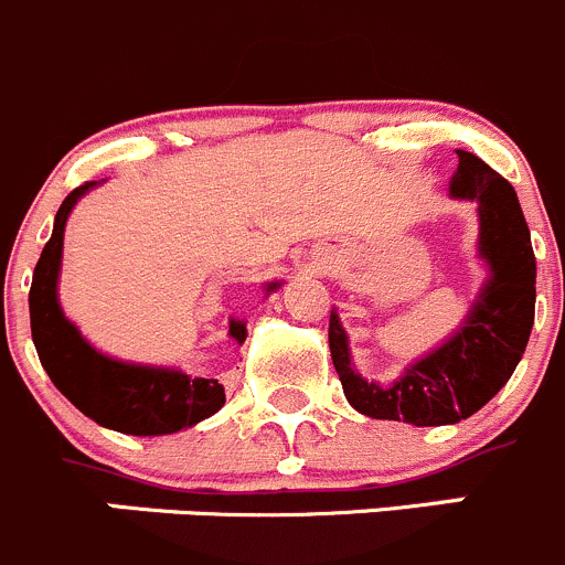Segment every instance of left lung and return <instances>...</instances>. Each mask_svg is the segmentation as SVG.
Instances as JSON below:
<instances>
[{
    "instance_id": "8db88e82",
    "label": "left lung",
    "mask_w": 565,
    "mask_h": 565,
    "mask_svg": "<svg viewBox=\"0 0 565 565\" xmlns=\"http://www.w3.org/2000/svg\"><path fill=\"white\" fill-rule=\"evenodd\" d=\"M450 198L478 205V258L486 282L450 338L404 367L393 384L354 371L338 310L329 316V351L345 401L373 420L454 426L489 404L516 371L535 316V258L511 183L475 153L456 150Z\"/></svg>"
}]
</instances>
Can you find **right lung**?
I'll use <instances>...</instances> for the list:
<instances>
[{"label": "right lung", "instance_id": "add662e5", "mask_svg": "<svg viewBox=\"0 0 565 565\" xmlns=\"http://www.w3.org/2000/svg\"><path fill=\"white\" fill-rule=\"evenodd\" d=\"M98 181L74 189L54 216L52 238L43 247L30 288V323L41 365L54 387L98 426L131 437H164L198 426L225 406V387L216 379L189 376L181 367L122 362L87 343L60 307L63 238L74 205ZM282 282H266V296ZM238 345L247 340V321L231 318L227 329Z\"/></svg>", "mask_w": 565, "mask_h": 565}]
</instances>
